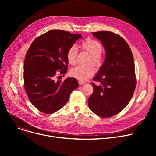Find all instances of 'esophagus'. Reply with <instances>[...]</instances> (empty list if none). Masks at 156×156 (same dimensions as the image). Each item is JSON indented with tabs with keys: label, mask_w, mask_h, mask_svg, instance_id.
Listing matches in <instances>:
<instances>
[{
	"label": "esophagus",
	"mask_w": 156,
	"mask_h": 156,
	"mask_svg": "<svg viewBox=\"0 0 156 156\" xmlns=\"http://www.w3.org/2000/svg\"><path fill=\"white\" fill-rule=\"evenodd\" d=\"M78 83H79V85H80V86H81V85H85V83L82 82V81H79Z\"/></svg>",
	"instance_id": "esophagus-1"
}]
</instances>
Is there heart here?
<instances>
[{
    "mask_svg": "<svg viewBox=\"0 0 156 156\" xmlns=\"http://www.w3.org/2000/svg\"><path fill=\"white\" fill-rule=\"evenodd\" d=\"M80 48L82 51L87 52L90 55V59L89 62L92 63L96 67H99L102 63L103 57L102 54V45L97 41L87 38L83 41L80 45ZM78 51L75 46H71L67 51L66 57L68 62L72 65L75 64ZM95 73V69L92 66H77L71 71L72 76L77 78L80 81H87Z\"/></svg>",
    "mask_w": 156,
    "mask_h": 156,
    "instance_id": "obj_1",
    "label": "heart"
}]
</instances>
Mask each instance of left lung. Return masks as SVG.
Returning a JSON list of instances; mask_svg holds the SVG:
<instances>
[{"instance_id": "1", "label": "left lung", "mask_w": 156, "mask_h": 156, "mask_svg": "<svg viewBox=\"0 0 156 156\" xmlns=\"http://www.w3.org/2000/svg\"><path fill=\"white\" fill-rule=\"evenodd\" d=\"M101 41L105 58L91 84L94 92L88 99L92 111L102 118H109L120 112L132 99L136 87L134 59L126 41L108 31L92 33Z\"/></svg>"}]
</instances>
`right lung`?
Masks as SVG:
<instances>
[{
  "mask_svg": "<svg viewBox=\"0 0 156 156\" xmlns=\"http://www.w3.org/2000/svg\"><path fill=\"white\" fill-rule=\"evenodd\" d=\"M81 38L79 34L52 30L37 37L30 45L24 61V89L40 111L52 114L59 110L78 87L75 78L62 81H55V76L57 70L63 75L67 72V51Z\"/></svg>",
  "mask_w": 156,
  "mask_h": 156,
  "instance_id": "obj_1",
  "label": "right lung"
}]
</instances>
